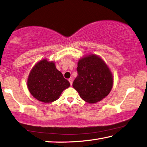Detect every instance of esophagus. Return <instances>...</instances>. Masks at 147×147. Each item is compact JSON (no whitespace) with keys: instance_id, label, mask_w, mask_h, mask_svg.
Masks as SVG:
<instances>
[{"instance_id":"1","label":"esophagus","mask_w":147,"mask_h":147,"mask_svg":"<svg viewBox=\"0 0 147 147\" xmlns=\"http://www.w3.org/2000/svg\"><path fill=\"white\" fill-rule=\"evenodd\" d=\"M68 80H69V82L71 85H72V84H73V79H72V78H69Z\"/></svg>"}]
</instances>
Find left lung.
Returning a JSON list of instances; mask_svg holds the SVG:
<instances>
[{
    "instance_id": "1",
    "label": "left lung",
    "mask_w": 147,
    "mask_h": 147,
    "mask_svg": "<svg viewBox=\"0 0 147 147\" xmlns=\"http://www.w3.org/2000/svg\"><path fill=\"white\" fill-rule=\"evenodd\" d=\"M78 76L73 87L81 98L89 104H94L108 96L113 85L110 69L101 57L88 54L78 62Z\"/></svg>"
}]
</instances>
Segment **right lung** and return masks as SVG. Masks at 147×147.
<instances>
[{
    "instance_id": "obj_1",
    "label": "right lung",
    "mask_w": 147,
    "mask_h": 147,
    "mask_svg": "<svg viewBox=\"0 0 147 147\" xmlns=\"http://www.w3.org/2000/svg\"><path fill=\"white\" fill-rule=\"evenodd\" d=\"M27 85L34 98L45 103L58 99L70 83L56 68L55 62L44 59L34 65L28 76Z\"/></svg>"
}]
</instances>
